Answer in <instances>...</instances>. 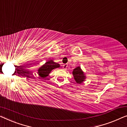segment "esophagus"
<instances>
[{"instance_id": "1", "label": "esophagus", "mask_w": 127, "mask_h": 127, "mask_svg": "<svg viewBox=\"0 0 127 127\" xmlns=\"http://www.w3.org/2000/svg\"><path fill=\"white\" fill-rule=\"evenodd\" d=\"M67 67H68V64H64V65H63V69H64V70H66V69H67Z\"/></svg>"}]
</instances>
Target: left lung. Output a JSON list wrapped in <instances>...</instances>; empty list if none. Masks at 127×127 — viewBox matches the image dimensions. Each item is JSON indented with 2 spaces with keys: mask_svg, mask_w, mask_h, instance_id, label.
Here are the masks:
<instances>
[{
  "mask_svg": "<svg viewBox=\"0 0 127 127\" xmlns=\"http://www.w3.org/2000/svg\"><path fill=\"white\" fill-rule=\"evenodd\" d=\"M72 74L73 77H74L75 80L76 82L78 84H81L82 83L85 79L86 78V76L84 75V72H83L80 67H77L73 70Z\"/></svg>",
  "mask_w": 127,
  "mask_h": 127,
  "instance_id": "obj_1",
  "label": "left lung"
}]
</instances>
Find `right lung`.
Listing matches in <instances>:
<instances>
[{"label":"right lung","instance_id":"1","mask_svg":"<svg viewBox=\"0 0 127 127\" xmlns=\"http://www.w3.org/2000/svg\"><path fill=\"white\" fill-rule=\"evenodd\" d=\"M60 67L59 64L55 63L52 60H50L39 68L37 70V74L41 78H45L48 76L51 71L55 68H59Z\"/></svg>","mask_w":127,"mask_h":127}]
</instances>
